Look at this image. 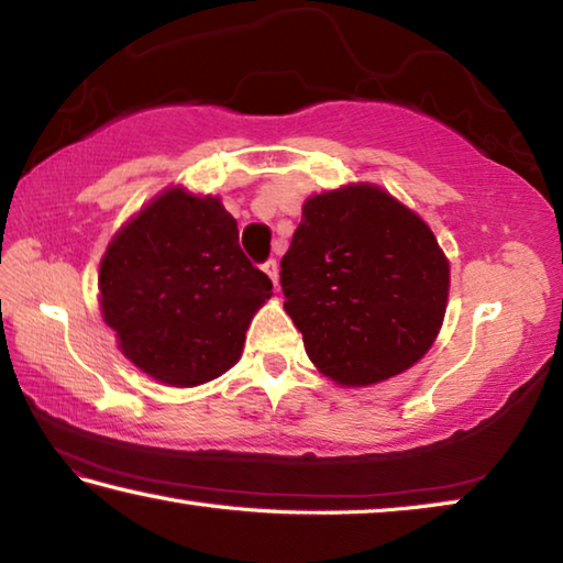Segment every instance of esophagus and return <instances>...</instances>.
<instances>
[{
	"mask_svg": "<svg viewBox=\"0 0 563 563\" xmlns=\"http://www.w3.org/2000/svg\"><path fill=\"white\" fill-rule=\"evenodd\" d=\"M263 273L268 275V278L273 280V285H278V261H265L263 263Z\"/></svg>",
	"mask_w": 563,
	"mask_h": 563,
	"instance_id": "1",
	"label": "esophagus"
}]
</instances>
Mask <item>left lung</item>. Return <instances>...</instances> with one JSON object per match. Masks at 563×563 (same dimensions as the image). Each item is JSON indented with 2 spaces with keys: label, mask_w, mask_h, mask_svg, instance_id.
Returning a JSON list of instances; mask_svg holds the SVG:
<instances>
[{
  "label": "left lung",
  "mask_w": 563,
  "mask_h": 563,
  "mask_svg": "<svg viewBox=\"0 0 563 563\" xmlns=\"http://www.w3.org/2000/svg\"><path fill=\"white\" fill-rule=\"evenodd\" d=\"M285 312L322 375L365 387L432 347L450 261L422 218L369 184L310 196L280 261Z\"/></svg>",
  "instance_id": "8db88e82"
}]
</instances>
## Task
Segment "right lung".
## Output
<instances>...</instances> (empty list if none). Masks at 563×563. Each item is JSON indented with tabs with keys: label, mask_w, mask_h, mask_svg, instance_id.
<instances>
[{
	"label": "right lung",
	"mask_w": 563,
	"mask_h": 563,
	"mask_svg": "<svg viewBox=\"0 0 563 563\" xmlns=\"http://www.w3.org/2000/svg\"><path fill=\"white\" fill-rule=\"evenodd\" d=\"M99 290L123 355L158 383L196 387L235 365L273 283L218 198L168 188L113 235Z\"/></svg>",
	"instance_id": "right-lung-1"
}]
</instances>
